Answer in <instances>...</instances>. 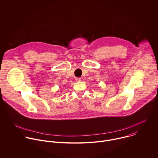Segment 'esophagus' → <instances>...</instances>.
<instances>
[{
    "label": "esophagus",
    "instance_id": "34e87169",
    "mask_svg": "<svg viewBox=\"0 0 158 158\" xmlns=\"http://www.w3.org/2000/svg\"><path fill=\"white\" fill-rule=\"evenodd\" d=\"M75 81H76V82H79V81H81V79L80 77H76Z\"/></svg>",
    "mask_w": 158,
    "mask_h": 158
}]
</instances>
